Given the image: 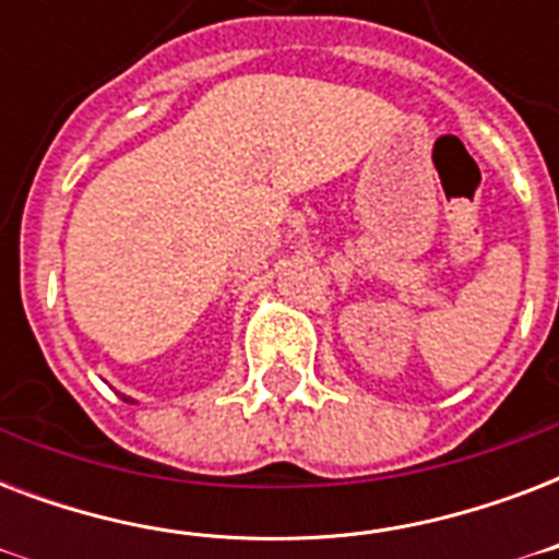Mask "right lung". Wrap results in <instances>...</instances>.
Segmentation results:
<instances>
[{
	"label": "right lung",
	"mask_w": 559,
	"mask_h": 559,
	"mask_svg": "<svg viewBox=\"0 0 559 559\" xmlns=\"http://www.w3.org/2000/svg\"><path fill=\"white\" fill-rule=\"evenodd\" d=\"M124 400H130V397H124Z\"/></svg>",
	"instance_id": "add662e5"
}]
</instances>
